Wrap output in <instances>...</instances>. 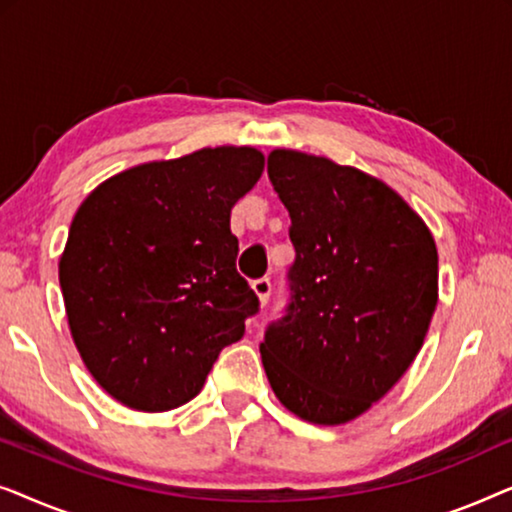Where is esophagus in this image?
Instances as JSON below:
<instances>
[{"label": "esophagus", "mask_w": 512, "mask_h": 512, "mask_svg": "<svg viewBox=\"0 0 512 512\" xmlns=\"http://www.w3.org/2000/svg\"><path fill=\"white\" fill-rule=\"evenodd\" d=\"M254 291H256V296H258V300H261V305H265L270 300V293H272V282H270V277H258V279H254Z\"/></svg>", "instance_id": "34e87169"}]
</instances>
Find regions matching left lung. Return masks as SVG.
<instances>
[{"mask_svg": "<svg viewBox=\"0 0 512 512\" xmlns=\"http://www.w3.org/2000/svg\"><path fill=\"white\" fill-rule=\"evenodd\" d=\"M289 209V303L261 356L279 401L314 424H345L401 380L438 303V251L424 221L380 179L328 158L272 151Z\"/></svg>", "mask_w": 512, "mask_h": 512, "instance_id": "obj_1", "label": "left lung"}]
</instances>
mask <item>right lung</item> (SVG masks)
Here are the masks:
<instances>
[{
	"label": "right lung",
	"instance_id": "add662e5",
	"mask_svg": "<svg viewBox=\"0 0 512 512\" xmlns=\"http://www.w3.org/2000/svg\"><path fill=\"white\" fill-rule=\"evenodd\" d=\"M263 165L249 146L202 149L132 167L83 200L60 286L76 349L116 401L179 408L244 335L261 303L235 268L230 209Z\"/></svg>",
	"mask_w": 512,
	"mask_h": 512
}]
</instances>
